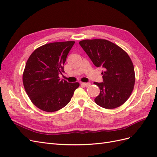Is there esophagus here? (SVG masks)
Listing matches in <instances>:
<instances>
[{
    "label": "esophagus",
    "mask_w": 157,
    "mask_h": 157,
    "mask_svg": "<svg viewBox=\"0 0 157 157\" xmlns=\"http://www.w3.org/2000/svg\"><path fill=\"white\" fill-rule=\"evenodd\" d=\"M82 85H83L84 86H86V87H88V86H90V85H91V83H90V82H86V83H82Z\"/></svg>",
    "instance_id": "obj_1"
}]
</instances>
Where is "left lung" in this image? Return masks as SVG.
<instances>
[{
  "label": "left lung",
  "instance_id": "left-lung-1",
  "mask_svg": "<svg viewBox=\"0 0 157 157\" xmlns=\"http://www.w3.org/2000/svg\"><path fill=\"white\" fill-rule=\"evenodd\" d=\"M79 44L94 65L103 69V82H94L100 89L95 102L108 109L122 105L130 96L135 84L134 65L129 56L105 39L83 40Z\"/></svg>",
  "mask_w": 157,
  "mask_h": 157
}]
</instances>
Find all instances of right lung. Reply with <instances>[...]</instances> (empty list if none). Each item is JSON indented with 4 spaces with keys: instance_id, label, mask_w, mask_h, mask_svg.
<instances>
[{
    "instance_id": "obj_1",
    "label": "right lung",
    "mask_w": 157,
    "mask_h": 157,
    "mask_svg": "<svg viewBox=\"0 0 157 157\" xmlns=\"http://www.w3.org/2000/svg\"><path fill=\"white\" fill-rule=\"evenodd\" d=\"M75 41L52 42L36 49L28 59L23 82L31 101L42 111L54 112L69 103L78 82L61 80L63 65Z\"/></svg>"
}]
</instances>
